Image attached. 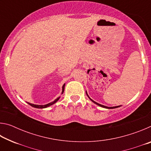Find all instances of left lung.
Wrapping results in <instances>:
<instances>
[{
    "instance_id": "1",
    "label": "left lung",
    "mask_w": 151,
    "mask_h": 151,
    "mask_svg": "<svg viewBox=\"0 0 151 151\" xmlns=\"http://www.w3.org/2000/svg\"><path fill=\"white\" fill-rule=\"evenodd\" d=\"M86 95H87V96L88 97L89 99H90V100L92 101V102H93V103H94V104H97V105L98 106H101V107H103V108H105V109H116V108H118V107H119V106H111V107H109V106H104V105H102V104H99V103H97L96 102H95V101H94L93 100H92V99L90 98V97H89V96L88 95V94H87V93H86Z\"/></svg>"
}]
</instances>
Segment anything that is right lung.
I'll list each match as a JSON object with an SVG mask.
<instances>
[{
    "label": "right lung",
    "mask_w": 151,
    "mask_h": 151,
    "mask_svg": "<svg viewBox=\"0 0 151 151\" xmlns=\"http://www.w3.org/2000/svg\"><path fill=\"white\" fill-rule=\"evenodd\" d=\"M65 84H64L63 86V87H62V94H63V93H64V90H65ZM59 99H60V96L58 97L57 99H56L54 101L51 102V103H48V104H44V105H38V104H32V103H28V102H27V103L29 104V105L31 106L35 107V108H37V109H45V108H47V107H48V106H51V105H52V104H54L55 103H57V102L58 100H59Z\"/></svg>",
    "instance_id": "1"
}]
</instances>
